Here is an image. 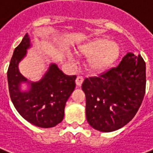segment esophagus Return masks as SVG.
<instances>
[{"label":"esophagus","instance_id":"obj_1","mask_svg":"<svg viewBox=\"0 0 153 153\" xmlns=\"http://www.w3.org/2000/svg\"><path fill=\"white\" fill-rule=\"evenodd\" d=\"M83 79H84V78L82 75H79V76H77L76 80H75V82H76V84L78 86H81L82 85V82H83Z\"/></svg>","mask_w":153,"mask_h":153}]
</instances>
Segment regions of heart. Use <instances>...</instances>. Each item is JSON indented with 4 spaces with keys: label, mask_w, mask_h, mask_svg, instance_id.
Here are the masks:
<instances>
[{
    "label": "heart",
    "mask_w": 153,
    "mask_h": 153,
    "mask_svg": "<svg viewBox=\"0 0 153 153\" xmlns=\"http://www.w3.org/2000/svg\"><path fill=\"white\" fill-rule=\"evenodd\" d=\"M79 53L89 60V66L93 71H101L114 62L119 53L116 44L105 38L88 42L79 48Z\"/></svg>",
    "instance_id": "1"
}]
</instances>
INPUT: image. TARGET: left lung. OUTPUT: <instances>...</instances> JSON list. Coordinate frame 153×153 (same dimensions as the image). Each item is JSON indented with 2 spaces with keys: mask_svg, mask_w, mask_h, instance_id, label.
Wrapping results in <instances>:
<instances>
[{
  "mask_svg": "<svg viewBox=\"0 0 153 153\" xmlns=\"http://www.w3.org/2000/svg\"><path fill=\"white\" fill-rule=\"evenodd\" d=\"M86 116L97 131L111 132L132 120L142 104L146 89L143 57L129 53L116 67L98 76L86 78Z\"/></svg>",
  "mask_w": 153,
  "mask_h": 153,
  "instance_id": "8db88e82",
  "label": "left lung"
}]
</instances>
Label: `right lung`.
I'll use <instances>...</instances> for the list:
<instances>
[{
  "instance_id": "right-lung-1",
  "label": "right lung",
  "mask_w": 153,
  "mask_h": 153,
  "mask_svg": "<svg viewBox=\"0 0 153 153\" xmlns=\"http://www.w3.org/2000/svg\"><path fill=\"white\" fill-rule=\"evenodd\" d=\"M29 47L30 39L26 34L13 52L8 68L10 96L17 111L24 119L36 126L49 128L63 119L65 103L75 88L76 75L68 76L53 64L39 82L30 83V91H20L19 84L27 79L20 74L18 65Z\"/></svg>"
}]
</instances>
